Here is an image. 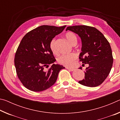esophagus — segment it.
<instances>
[{
  "mask_svg": "<svg viewBox=\"0 0 120 120\" xmlns=\"http://www.w3.org/2000/svg\"><path fill=\"white\" fill-rule=\"evenodd\" d=\"M66 68L68 69L69 70L71 71H74L75 70V69L74 68H69V67H66Z\"/></svg>",
  "mask_w": 120,
  "mask_h": 120,
  "instance_id": "obj_1",
  "label": "esophagus"
}]
</instances>
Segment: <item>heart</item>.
<instances>
[{
  "instance_id": "obj_1",
  "label": "heart",
  "mask_w": 120,
  "mask_h": 120,
  "mask_svg": "<svg viewBox=\"0 0 120 120\" xmlns=\"http://www.w3.org/2000/svg\"><path fill=\"white\" fill-rule=\"evenodd\" d=\"M66 38L69 42L72 44L77 41L76 35L72 32H68L66 34ZM50 48L52 53H56L57 52V48L56 46V40L53 38L51 40L50 43ZM77 59V55L75 53H70L62 54L59 56L58 62L59 64L68 67H72L74 66Z\"/></svg>"
}]
</instances>
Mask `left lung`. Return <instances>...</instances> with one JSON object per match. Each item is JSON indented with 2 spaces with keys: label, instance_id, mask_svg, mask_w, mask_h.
<instances>
[{
  "label": "left lung",
  "instance_id": "8db88e82",
  "mask_svg": "<svg viewBox=\"0 0 120 120\" xmlns=\"http://www.w3.org/2000/svg\"><path fill=\"white\" fill-rule=\"evenodd\" d=\"M68 30L80 38L82 52L79 59L82 64L89 65L85 71V79L78 82L87 87L99 86L107 78L112 67L113 58L109 42L100 31L91 26H68L66 28Z\"/></svg>",
  "mask_w": 120,
  "mask_h": 120
}]
</instances>
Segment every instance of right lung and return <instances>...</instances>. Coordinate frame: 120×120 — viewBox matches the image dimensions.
<instances>
[{
	"instance_id": "1",
	"label": "right lung",
	"mask_w": 120,
	"mask_h": 120,
	"mask_svg": "<svg viewBox=\"0 0 120 120\" xmlns=\"http://www.w3.org/2000/svg\"><path fill=\"white\" fill-rule=\"evenodd\" d=\"M66 26H40L22 38L15 53L14 64L17 76L26 88L42 92L56 82L59 72L64 67L54 64L56 60L50 43ZM50 65V67L45 70Z\"/></svg>"
}]
</instances>
